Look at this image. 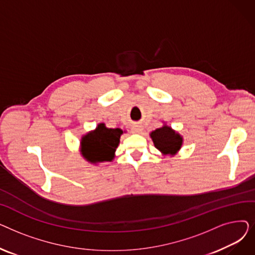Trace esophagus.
Segmentation results:
<instances>
[{
	"label": "esophagus",
	"mask_w": 255,
	"mask_h": 255,
	"mask_svg": "<svg viewBox=\"0 0 255 255\" xmlns=\"http://www.w3.org/2000/svg\"><path fill=\"white\" fill-rule=\"evenodd\" d=\"M141 131H142V126H140V125H134L132 127L133 133H140Z\"/></svg>",
	"instance_id": "34e87169"
}]
</instances>
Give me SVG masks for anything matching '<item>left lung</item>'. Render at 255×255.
<instances>
[{"label": "left lung", "mask_w": 255, "mask_h": 255, "mask_svg": "<svg viewBox=\"0 0 255 255\" xmlns=\"http://www.w3.org/2000/svg\"><path fill=\"white\" fill-rule=\"evenodd\" d=\"M155 148L163 156H175L182 148L183 136L171 127L164 125L150 133Z\"/></svg>", "instance_id": "left-lung-1"}]
</instances>
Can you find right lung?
Masks as SVG:
<instances>
[{
	"instance_id": "obj_1",
	"label": "right lung",
	"mask_w": 255,
	"mask_h": 255,
	"mask_svg": "<svg viewBox=\"0 0 255 255\" xmlns=\"http://www.w3.org/2000/svg\"><path fill=\"white\" fill-rule=\"evenodd\" d=\"M123 130L107 128L104 123L88 132L80 140V153L92 164L113 161Z\"/></svg>"
}]
</instances>
